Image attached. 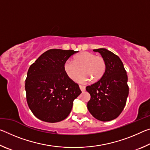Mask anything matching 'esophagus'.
Segmentation results:
<instances>
[{
    "instance_id": "1",
    "label": "esophagus",
    "mask_w": 150,
    "mask_h": 150,
    "mask_svg": "<svg viewBox=\"0 0 150 150\" xmlns=\"http://www.w3.org/2000/svg\"><path fill=\"white\" fill-rule=\"evenodd\" d=\"M79 88H80V89H81V91H82V92H83V91H85V86L79 85Z\"/></svg>"
}]
</instances>
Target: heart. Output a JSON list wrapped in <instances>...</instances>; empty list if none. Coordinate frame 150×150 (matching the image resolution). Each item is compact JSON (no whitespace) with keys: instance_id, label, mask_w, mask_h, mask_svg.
Here are the masks:
<instances>
[{"instance_id":"1","label":"heart","mask_w":150,"mask_h":150,"mask_svg":"<svg viewBox=\"0 0 150 150\" xmlns=\"http://www.w3.org/2000/svg\"><path fill=\"white\" fill-rule=\"evenodd\" d=\"M64 71L71 80L75 81L81 71L83 73L78 78L79 83H85L90 79L93 82L100 80L106 71V62L100 55L94 53L83 52L73 57V62L68 60L64 64Z\"/></svg>"}]
</instances>
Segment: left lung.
<instances>
[{
	"mask_svg": "<svg viewBox=\"0 0 150 150\" xmlns=\"http://www.w3.org/2000/svg\"><path fill=\"white\" fill-rule=\"evenodd\" d=\"M93 51L104 57L106 68L100 80L86 87L91 95L87 108L97 120L110 121L120 115L126 105L129 93L128 76L118 55L105 48Z\"/></svg>",
	"mask_w": 150,
	"mask_h": 150,
	"instance_id": "left-lung-1",
	"label": "left lung"
}]
</instances>
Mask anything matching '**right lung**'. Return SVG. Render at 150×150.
<instances>
[{
	"instance_id": "obj_1",
	"label": "right lung",
	"mask_w": 150,
	"mask_h": 150,
	"mask_svg": "<svg viewBox=\"0 0 150 150\" xmlns=\"http://www.w3.org/2000/svg\"><path fill=\"white\" fill-rule=\"evenodd\" d=\"M78 52L51 49L30 65L25 83L26 100L34 115L47 122H57L69 115L74 99L81 93L77 83L64 71L67 60Z\"/></svg>"
}]
</instances>
